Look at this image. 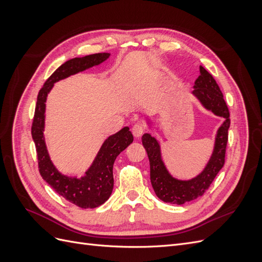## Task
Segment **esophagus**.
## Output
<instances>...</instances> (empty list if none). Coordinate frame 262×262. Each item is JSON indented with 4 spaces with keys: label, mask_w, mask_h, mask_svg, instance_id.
Returning <instances> with one entry per match:
<instances>
[{
    "label": "esophagus",
    "mask_w": 262,
    "mask_h": 262,
    "mask_svg": "<svg viewBox=\"0 0 262 262\" xmlns=\"http://www.w3.org/2000/svg\"><path fill=\"white\" fill-rule=\"evenodd\" d=\"M145 132V128L142 124H134L133 128H132V133L134 138H141L142 136H143V133Z\"/></svg>",
    "instance_id": "obj_1"
}]
</instances>
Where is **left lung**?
I'll return each mask as SVG.
<instances>
[{
	"label": "left lung",
	"mask_w": 262,
	"mask_h": 262,
	"mask_svg": "<svg viewBox=\"0 0 262 262\" xmlns=\"http://www.w3.org/2000/svg\"><path fill=\"white\" fill-rule=\"evenodd\" d=\"M193 89L192 95L205 109L217 117L224 118V122L216 132L213 153L199 175L189 180H180L171 176L163 162L160 142L149 133H144L142 137V143L146 149L149 161L150 184L156 195L166 203L184 204L201 196L225 163L231 120L223 94L213 76L203 67H200V75L195 80ZM147 123L150 124V121L148 120Z\"/></svg>",
	"instance_id": "8db88e82"
}]
</instances>
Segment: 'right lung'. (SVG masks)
Wrapping results in <instances>:
<instances>
[{"instance_id": "obj_1", "label": "right lung", "mask_w": 262, "mask_h": 262, "mask_svg": "<svg viewBox=\"0 0 262 262\" xmlns=\"http://www.w3.org/2000/svg\"><path fill=\"white\" fill-rule=\"evenodd\" d=\"M109 55L110 53L104 52L74 58L55 70L39 91L31 125V136L36 145L38 167L41 177L55 192L82 209L97 208L109 199L114 189V163L117 156L132 143L133 136L129 126H124L105 140L84 176L78 178L63 175L53 165L46 145L43 136L46 100L54 83L100 64L109 58Z\"/></svg>"}]
</instances>
